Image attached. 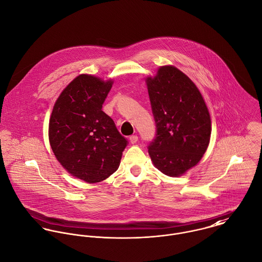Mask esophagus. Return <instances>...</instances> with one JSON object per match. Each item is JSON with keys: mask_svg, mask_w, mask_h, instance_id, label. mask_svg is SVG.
I'll use <instances>...</instances> for the list:
<instances>
[{"mask_svg": "<svg viewBox=\"0 0 262 262\" xmlns=\"http://www.w3.org/2000/svg\"><path fill=\"white\" fill-rule=\"evenodd\" d=\"M129 141L131 144H135L138 141V136L137 135H132L129 137Z\"/></svg>", "mask_w": 262, "mask_h": 262, "instance_id": "34e87169", "label": "esophagus"}]
</instances>
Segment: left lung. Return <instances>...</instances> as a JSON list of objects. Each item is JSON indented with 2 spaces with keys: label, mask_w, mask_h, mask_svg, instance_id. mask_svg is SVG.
Masks as SVG:
<instances>
[{
  "label": "left lung",
  "mask_w": 262,
  "mask_h": 262,
  "mask_svg": "<svg viewBox=\"0 0 262 262\" xmlns=\"http://www.w3.org/2000/svg\"><path fill=\"white\" fill-rule=\"evenodd\" d=\"M156 138L148 147L153 165L178 178L195 166L210 143L212 124L207 104L194 82L173 66L146 76Z\"/></svg>",
  "instance_id": "left-lung-1"
}]
</instances>
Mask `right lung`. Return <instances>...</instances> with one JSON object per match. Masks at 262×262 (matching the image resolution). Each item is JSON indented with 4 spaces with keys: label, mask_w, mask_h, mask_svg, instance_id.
I'll list each match as a JSON object with an SVG mask.
<instances>
[{
    "label": "right lung",
    "mask_w": 262,
    "mask_h": 262,
    "mask_svg": "<svg viewBox=\"0 0 262 262\" xmlns=\"http://www.w3.org/2000/svg\"><path fill=\"white\" fill-rule=\"evenodd\" d=\"M113 82L112 78L77 75L60 93L49 119L48 138L56 159L70 174L89 184L113 174L127 145L102 111Z\"/></svg>",
    "instance_id": "1"
}]
</instances>
